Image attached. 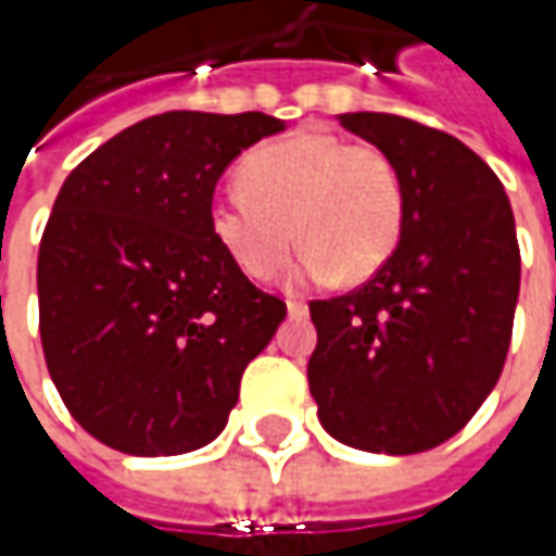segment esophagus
<instances>
[{
  "mask_svg": "<svg viewBox=\"0 0 556 556\" xmlns=\"http://www.w3.org/2000/svg\"><path fill=\"white\" fill-rule=\"evenodd\" d=\"M288 312L290 318H303L309 312V306H306V300H288Z\"/></svg>",
  "mask_w": 556,
  "mask_h": 556,
  "instance_id": "34e87169",
  "label": "esophagus"
}]
</instances>
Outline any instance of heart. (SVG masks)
Instances as JSON below:
<instances>
[{"instance_id":"b5f03b06","label":"heart","mask_w":556,"mask_h":556,"mask_svg":"<svg viewBox=\"0 0 556 556\" xmlns=\"http://www.w3.org/2000/svg\"><path fill=\"white\" fill-rule=\"evenodd\" d=\"M210 228L250 278H271L306 241L296 271L312 281H368L405 228V179L377 144L300 129L241 161V182L210 201Z\"/></svg>"}]
</instances>
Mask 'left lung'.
I'll list each match as a JSON object with an SVG mask.
<instances>
[{"mask_svg": "<svg viewBox=\"0 0 556 556\" xmlns=\"http://www.w3.org/2000/svg\"><path fill=\"white\" fill-rule=\"evenodd\" d=\"M340 123L399 163L405 228L362 288L309 303V393L333 439L415 455L455 437L502 377L520 293L514 213L455 136L371 111Z\"/></svg>", "mask_w": 556, "mask_h": 556, "instance_id": "left-lung-1", "label": "left lung"}]
</instances>
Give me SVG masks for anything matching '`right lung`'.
Wrapping results in <instances>:
<instances>
[{"label": "right lung", "mask_w": 556, "mask_h": 556, "mask_svg": "<svg viewBox=\"0 0 556 556\" xmlns=\"http://www.w3.org/2000/svg\"><path fill=\"white\" fill-rule=\"evenodd\" d=\"M281 129L260 111H169L61 185L36 263L39 337L67 412L98 442L157 458L223 433L288 306L216 241L210 201L225 166Z\"/></svg>", "instance_id": "1"}]
</instances>
